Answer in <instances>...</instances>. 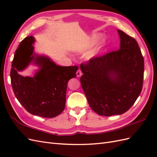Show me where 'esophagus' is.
<instances>
[{
    "label": "esophagus",
    "mask_w": 157,
    "mask_h": 157,
    "mask_svg": "<svg viewBox=\"0 0 157 157\" xmlns=\"http://www.w3.org/2000/svg\"><path fill=\"white\" fill-rule=\"evenodd\" d=\"M82 71H81V70H80V69L77 71V77H80V76H81L82 75Z\"/></svg>",
    "instance_id": "obj_1"
}]
</instances>
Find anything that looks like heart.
<instances>
[{"instance_id": "obj_1", "label": "heart", "mask_w": 157, "mask_h": 157, "mask_svg": "<svg viewBox=\"0 0 157 157\" xmlns=\"http://www.w3.org/2000/svg\"><path fill=\"white\" fill-rule=\"evenodd\" d=\"M98 35H93L91 38H90V40L88 41L87 44H86V46H87V47L91 46L94 43L95 41H96V40L98 39ZM98 48L95 49V50H94L93 51H92L91 52H90V54H89V58H92V57H94L95 55H96V52H97V51H98Z\"/></svg>"}]
</instances>
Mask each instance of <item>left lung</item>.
I'll return each mask as SVG.
<instances>
[{
	"label": "left lung",
	"instance_id": "left-lung-1",
	"mask_svg": "<svg viewBox=\"0 0 157 157\" xmlns=\"http://www.w3.org/2000/svg\"><path fill=\"white\" fill-rule=\"evenodd\" d=\"M117 31L119 50L80 64V82L89 105L101 116L126 113L143 87L144 59L139 45L133 37Z\"/></svg>",
	"mask_w": 157,
	"mask_h": 157
}]
</instances>
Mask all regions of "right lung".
<instances>
[{
	"label": "right lung",
	"mask_w": 157,
	"mask_h": 157,
	"mask_svg": "<svg viewBox=\"0 0 157 157\" xmlns=\"http://www.w3.org/2000/svg\"><path fill=\"white\" fill-rule=\"evenodd\" d=\"M35 39L27 36L19 44L12 63L11 84L22 106L32 115L45 118L59 115L64 110L68 81L77 77V66L57 65L48 57L34 51ZM32 62L40 67L34 77H23L17 71Z\"/></svg>",
	"instance_id": "obj_1"
}]
</instances>
